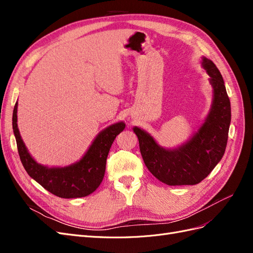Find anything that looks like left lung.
Listing matches in <instances>:
<instances>
[{"label":"left lung","mask_w":253,"mask_h":253,"mask_svg":"<svg viewBox=\"0 0 253 253\" xmlns=\"http://www.w3.org/2000/svg\"><path fill=\"white\" fill-rule=\"evenodd\" d=\"M203 66L210 76L213 103L205 124L190 141L176 150H165L151 135L134 127L145 166L157 179L169 186L201 182L219 163L227 147L231 121L230 100L216 65L204 58Z\"/></svg>","instance_id":"left-lung-1"}]
</instances>
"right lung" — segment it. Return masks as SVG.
<instances>
[{
    "label": "right lung",
    "instance_id": "right-lung-1",
    "mask_svg": "<svg viewBox=\"0 0 253 253\" xmlns=\"http://www.w3.org/2000/svg\"><path fill=\"white\" fill-rule=\"evenodd\" d=\"M17 110L18 103L13 109L12 128L20 159L30 177L53 195L62 198L84 197L93 193L103 179L106 158L116 136L126 127L124 122L106 127L99 134L80 162L64 168H47L37 164L29 155L19 133Z\"/></svg>",
    "mask_w": 253,
    "mask_h": 253
}]
</instances>
